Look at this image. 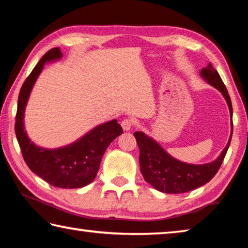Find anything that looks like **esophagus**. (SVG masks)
<instances>
[{
	"mask_svg": "<svg viewBox=\"0 0 248 248\" xmlns=\"http://www.w3.org/2000/svg\"><path fill=\"white\" fill-rule=\"evenodd\" d=\"M121 127H123L124 131H129V130L133 127V120L130 118L124 119L121 121Z\"/></svg>",
	"mask_w": 248,
	"mask_h": 248,
	"instance_id": "34e87169",
	"label": "esophagus"
}]
</instances>
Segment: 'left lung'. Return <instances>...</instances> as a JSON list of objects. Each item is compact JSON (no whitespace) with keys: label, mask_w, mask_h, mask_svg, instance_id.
I'll return each mask as SVG.
<instances>
[{"label":"left lung","mask_w":248,"mask_h":248,"mask_svg":"<svg viewBox=\"0 0 248 248\" xmlns=\"http://www.w3.org/2000/svg\"><path fill=\"white\" fill-rule=\"evenodd\" d=\"M200 77L222 94L228 104L231 116L230 139L215 161L205 164H189L182 162L167 153L152 137L146 136L142 131L133 133L139 145L140 170L145 182L156 190L165 194H182L194 190L210 182L219 170L232 139L233 108L224 83L211 63L202 68L200 71Z\"/></svg>","instance_id":"1"}]
</instances>
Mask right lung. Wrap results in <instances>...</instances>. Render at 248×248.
<instances>
[{
    "mask_svg": "<svg viewBox=\"0 0 248 248\" xmlns=\"http://www.w3.org/2000/svg\"><path fill=\"white\" fill-rule=\"evenodd\" d=\"M60 48H53L40 59L20 89L16 112L15 133L23 157L32 173L58 188H82L95 179L108 145L123 133L116 119L91 129L72 143L56 149L41 148L25 131V109L37 78L46 63L61 60Z\"/></svg>",
    "mask_w": 248,
    "mask_h": 248,
    "instance_id": "1",
    "label": "right lung"
}]
</instances>
